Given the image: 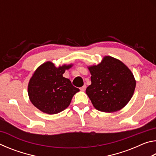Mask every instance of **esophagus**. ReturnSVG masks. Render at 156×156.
Wrapping results in <instances>:
<instances>
[{
	"mask_svg": "<svg viewBox=\"0 0 156 156\" xmlns=\"http://www.w3.org/2000/svg\"><path fill=\"white\" fill-rule=\"evenodd\" d=\"M86 88H87V86H86V85H83V86L82 87H81L80 89V91H85Z\"/></svg>",
	"mask_w": 156,
	"mask_h": 156,
	"instance_id": "esophagus-1",
	"label": "esophagus"
}]
</instances>
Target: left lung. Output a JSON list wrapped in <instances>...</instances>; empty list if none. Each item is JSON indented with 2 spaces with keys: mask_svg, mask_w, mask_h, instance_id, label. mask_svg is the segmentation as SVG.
I'll use <instances>...</instances> for the list:
<instances>
[{
  "mask_svg": "<svg viewBox=\"0 0 156 156\" xmlns=\"http://www.w3.org/2000/svg\"><path fill=\"white\" fill-rule=\"evenodd\" d=\"M91 84L86 94L94 107L112 113L125 107L133 96L136 80L131 70L120 60L105 56L97 65L88 67Z\"/></svg>",
  "mask_w": 156,
  "mask_h": 156,
  "instance_id": "obj_1",
  "label": "left lung"
}]
</instances>
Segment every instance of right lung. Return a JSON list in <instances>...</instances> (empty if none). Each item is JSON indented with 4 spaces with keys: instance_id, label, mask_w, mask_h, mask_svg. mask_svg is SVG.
I'll use <instances>...</instances> for the list:
<instances>
[{
    "instance_id": "obj_1",
    "label": "right lung",
    "mask_w": 156,
    "mask_h": 156,
    "mask_svg": "<svg viewBox=\"0 0 156 156\" xmlns=\"http://www.w3.org/2000/svg\"><path fill=\"white\" fill-rule=\"evenodd\" d=\"M72 65L56 67L54 63L48 61L37 68L28 84L31 103L48 114H56L67 108L74 94L80 91L72 85L69 79L62 76Z\"/></svg>"
}]
</instances>
